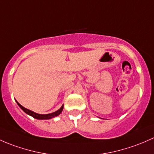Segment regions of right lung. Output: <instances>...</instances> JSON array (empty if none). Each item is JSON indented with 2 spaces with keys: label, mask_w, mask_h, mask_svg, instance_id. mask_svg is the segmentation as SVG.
Segmentation results:
<instances>
[{
  "label": "right lung",
  "mask_w": 154,
  "mask_h": 154,
  "mask_svg": "<svg viewBox=\"0 0 154 154\" xmlns=\"http://www.w3.org/2000/svg\"><path fill=\"white\" fill-rule=\"evenodd\" d=\"M16 103H17V104L18 105V106L21 108L26 114H27L28 115L32 116V117H34L35 119H51V118H54L55 117V116H57L58 115H60V114H61V112L63 111V105L60 109H58L57 111H54V112L51 113V114H37V113L34 112V111H31V110H29L27 109V108H24V107L22 106L17 101V100H16Z\"/></svg>",
  "instance_id": "add662e5"
}]
</instances>
